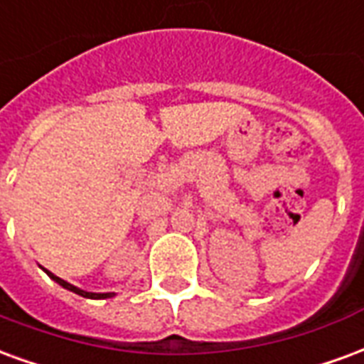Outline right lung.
I'll return each mask as SVG.
<instances>
[{
    "label": "right lung",
    "mask_w": 364,
    "mask_h": 364,
    "mask_svg": "<svg viewBox=\"0 0 364 364\" xmlns=\"http://www.w3.org/2000/svg\"><path fill=\"white\" fill-rule=\"evenodd\" d=\"M44 271H46V269H44ZM46 274L50 277L52 281L58 282L60 287H64V289L72 290V292H75V294H80V296H83V298H95V300H101V298L114 296V292H87V290L77 289V287H74V284H70V282L64 281V279H60V277H56V274L50 273V271H46Z\"/></svg>",
    "instance_id": "1"
}]
</instances>
